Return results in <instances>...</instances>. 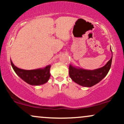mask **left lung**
I'll return each instance as SVG.
<instances>
[{
  "label": "left lung",
  "mask_w": 124,
  "mask_h": 124,
  "mask_svg": "<svg viewBox=\"0 0 124 124\" xmlns=\"http://www.w3.org/2000/svg\"><path fill=\"white\" fill-rule=\"evenodd\" d=\"M99 70L87 71L85 69L69 66V76L75 83L84 87H92L99 83L106 76L109 70L104 73L99 74Z\"/></svg>",
  "instance_id": "left-lung-1"
}]
</instances>
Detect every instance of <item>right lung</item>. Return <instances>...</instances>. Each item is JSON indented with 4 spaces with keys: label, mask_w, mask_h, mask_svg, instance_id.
<instances>
[{
    "label": "right lung",
    "mask_w": 124,
    "mask_h": 124,
    "mask_svg": "<svg viewBox=\"0 0 124 124\" xmlns=\"http://www.w3.org/2000/svg\"><path fill=\"white\" fill-rule=\"evenodd\" d=\"M12 66L13 69L16 73H17V68L14 65V64L11 62ZM50 65H48L44 69H40V70H31L25 71V75L24 76H21L19 75L20 78L24 82L32 86H38V85H43V84L46 83L50 78L51 75L50 72Z\"/></svg>",
    "instance_id": "right-lung-1"
}]
</instances>
